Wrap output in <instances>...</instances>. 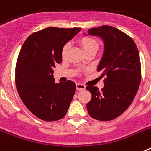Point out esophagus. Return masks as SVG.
<instances>
[{"instance_id":"34e87169","label":"esophagus","mask_w":151,"mask_h":151,"mask_svg":"<svg viewBox=\"0 0 151 151\" xmlns=\"http://www.w3.org/2000/svg\"><path fill=\"white\" fill-rule=\"evenodd\" d=\"M76 89L78 91H82L85 89V86L81 83H77L76 84Z\"/></svg>"}]
</instances>
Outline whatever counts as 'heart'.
I'll use <instances>...</instances> for the list:
<instances>
[{
	"label": "heart",
	"mask_w": 151,
	"mask_h": 151,
	"mask_svg": "<svg viewBox=\"0 0 151 151\" xmlns=\"http://www.w3.org/2000/svg\"><path fill=\"white\" fill-rule=\"evenodd\" d=\"M80 43L82 45V48H83L84 51L87 52L88 50H91V49H97L98 47V45L96 40L94 38H90V37H84L81 39ZM69 49V44H66L63 47L62 51H61V56L63 58H66V55H67L68 50Z\"/></svg>",
	"instance_id": "b5f03b06"
}]
</instances>
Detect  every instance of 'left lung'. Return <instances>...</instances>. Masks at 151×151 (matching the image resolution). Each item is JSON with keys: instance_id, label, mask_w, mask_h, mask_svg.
I'll return each instance as SVG.
<instances>
[{"instance_id": "8db88e82", "label": "left lung", "mask_w": 151, "mask_h": 151, "mask_svg": "<svg viewBox=\"0 0 151 151\" xmlns=\"http://www.w3.org/2000/svg\"><path fill=\"white\" fill-rule=\"evenodd\" d=\"M84 35L102 39L104 52L97 69L101 77H106L101 91L95 86L86 87L91 94L88 112L97 120H112L127 110L137 94L141 83L139 53L129 35L112 26L92 28Z\"/></svg>"}]
</instances>
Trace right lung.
<instances>
[{"label": "right lung", "instance_id": "right-lung-1", "mask_svg": "<svg viewBox=\"0 0 151 151\" xmlns=\"http://www.w3.org/2000/svg\"><path fill=\"white\" fill-rule=\"evenodd\" d=\"M81 29L46 28L22 45L16 66L17 91L29 111L42 120H59L67 113L76 85L71 80L56 83L53 69L62 62L63 47Z\"/></svg>", "mask_w": 151, "mask_h": 151}]
</instances>
